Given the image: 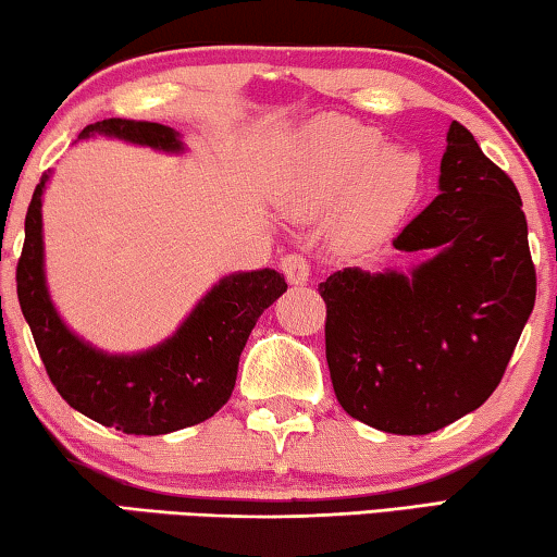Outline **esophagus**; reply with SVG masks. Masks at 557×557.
Wrapping results in <instances>:
<instances>
[{
  "label": "esophagus",
  "mask_w": 557,
  "mask_h": 557,
  "mask_svg": "<svg viewBox=\"0 0 557 557\" xmlns=\"http://www.w3.org/2000/svg\"><path fill=\"white\" fill-rule=\"evenodd\" d=\"M281 271L286 273L288 284L301 286L311 276V263L304 253H288V256H284V259H281Z\"/></svg>",
  "instance_id": "esophagus-1"
}]
</instances>
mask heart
I'll return each instance as SVG.
<instances>
[{"mask_svg":"<svg viewBox=\"0 0 557 557\" xmlns=\"http://www.w3.org/2000/svg\"><path fill=\"white\" fill-rule=\"evenodd\" d=\"M419 158L405 148H382V135L338 117L317 120L294 145L281 198L298 215L338 200V233L346 244L384 238L414 203Z\"/></svg>","mask_w":557,"mask_h":557,"instance_id":"obj_1","label":"heart"}]
</instances>
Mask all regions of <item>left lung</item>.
Returning a JSON list of instances; mask_svg holds the SVG:
<instances>
[{
  "label": "left lung",
  "mask_w": 557,
  "mask_h": 557,
  "mask_svg": "<svg viewBox=\"0 0 557 557\" xmlns=\"http://www.w3.org/2000/svg\"><path fill=\"white\" fill-rule=\"evenodd\" d=\"M394 248L430 259L407 273L344 269L319 284L329 374L346 414L430 434L485 405L535 306L520 193L457 120L440 196Z\"/></svg>",
  "instance_id": "1"
}]
</instances>
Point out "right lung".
<instances>
[{
	"label": "right lung",
	"mask_w": 557,
	"mask_h": 557,
	"mask_svg": "<svg viewBox=\"0 0 557 557\" xmlns=\"http://www.w3.org/2000/svg\"><path fill=\"white\" fill-rule=\"evenodd\" d=\"M108 135L165 152H183L173 127L110 117L79 138ZM42 175L24 219L17 296L54 389L72 409L125 434H168L206 422L228 401L240 351L261 313L286 292L278 271H238L200 298L171 338L138 354H108L60 319L45 281Z\"/></svg>",
	"instance_id": "1"
}]
</instances>
